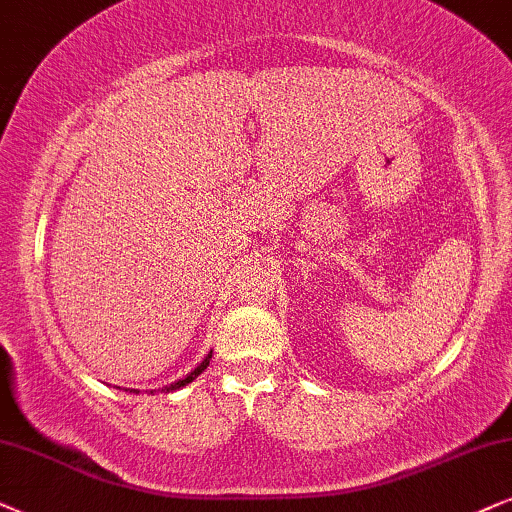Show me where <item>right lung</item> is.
I'll return each mask as SVG.
<instances>
[{"label":"right lung","instance_id":"add662e5","mask_svg":"<svg viewBox=\"0 0 512 512\" xmlns=\"http://www.w3.org/2000/svg\"><path fill=\"white\" fill-rule=\"evenodd\" d=\"M210 358H213V353H208V356H206V358H203V363H201L199 367H196V370H194V372H189L185 379L175 381V384H170V386H163V388H161V391H163V393H170V391H177V388L187 386V384H189V381H194L196 377H199V374H201L203 370H206V367H208V363H210ZM133 393H140V391H135V388H133Z\"/></svg>","mask_w":512,"mask_h":512}]
</instances>
